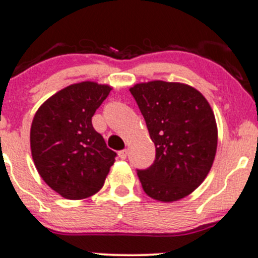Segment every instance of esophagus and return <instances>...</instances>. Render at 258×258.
Instances as JSON below:
<instances>
[{"label": "esophagus", "mask_w": 258, "mask_h": 258, "mask_svg": "<svg viewBox=\"0 0 258 258\" xmlns=\"http://www.w3.org/2000/svg\"><path fill=\"white\" fill-rule=\"evenodd\" d=\"M118 154H119V158H120V159H126V157H128V150H126V149L120 150Z\"/></svg>", "instance_id": "34e87169"}]
</instances>
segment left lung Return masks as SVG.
<instances>
[{"mask_svg": "<svg viewBox=\"0 0 258 258\" xmlns=\"http://www.w3.org/2000/svg\"><path fill=\"white\" fill-rule=\"evenodd\" d=\"M155 145V160L138 170L144 192L159 202L189 196L210 173L218 130L207 99L193 86L153 80L129 89Z\"/></svg>", "mask_w": 258, "mask_h": 258, "instance_id": "1", "label": "left lung"}]
</instances>
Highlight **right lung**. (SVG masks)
Here are the masks:
<instances>
[{"label":"right lung","mask_w":258,"mask_h":258,"mask_svg":"<svg viewBox=\"0 0 258 258\" xmlns=\"http://www.w3.org/2000/svg\"><path fill=\"white\" fill-rule=\"evenodd\" d=\"M111 86L94 81L73 84L37 109L30 145L43 182L66 200H84L101 189L116 153L93 128L91 118Z\"/></svg>","instance_id":"1"}]
</instances>
